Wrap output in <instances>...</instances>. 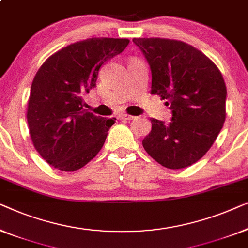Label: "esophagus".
I'll list each match as a JSON object with an SVG mask.
<instances>
[{
  "instance_id": "obj_1",
  "label": "esophagus",
  "mask_w": 248,
  "mask_h": 248,
  "mask_svg": "<svg viewBox=\"0 0 248 248\" xmlns=\"http://www.w3.org/2000/svg\"><path fill=\"white\" fill-rule=\"evenodd\" d=\"M118 119H120V120H132V119H135V117L130 116V114H120V116H118Z\"/></svg>"
}]
</instances>
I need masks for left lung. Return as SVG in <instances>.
Wrapping results in <instances>:
<instances>
[{"label": "left lung", "mask_w": 248, "mask_h": 248, "mask_svg": "<svg viewBox=\"0 0 248 248\" xmlns=\"http://www.w3.org/2000/svg\"><path fill=\"white\" fill-rule=\"evenodd\" d=\"M152 71V94L166 100L173 117L165 124L151 119L142 140L151 157L170 170L184 169L203 157L226 119L227 89L210 58L191 45L166 38H134Z\"/></svg>", "instance_id": "1"}]
</instances>
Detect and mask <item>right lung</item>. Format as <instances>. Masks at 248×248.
<instances>
[{
	"label": "right lung",
	"instance_id": "add662e5",
	"mask_svg": "<svg viewBox=\"0 0 248 248\" xmlns=\"http://www.w3.org/2000/svg\"><path fill=\"white\" fill-rule=\"evenodd\" d=\"M125 38H89L47 58L31 84L27 120L36 151L64 172L95 157L116 119L83 109V95L95 86L99 69L125 49Z\"/></svg>",
	"mask_w": 248,
	"mask_h": 248
}]
</instances>
